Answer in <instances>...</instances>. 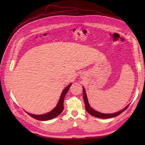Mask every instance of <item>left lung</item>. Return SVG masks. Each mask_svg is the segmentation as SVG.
I'll list each match as a JSON object with an SVG mask.
<instances>
[{"label": "left lung", "instance_id": "left-lung-1", "mask_svg": "<svg viewBox=\"0 0 145 145\" xmlns=\"http://www.w3.org/2000/svg\"><path fill=\"white\" fill-rule=\"evenodd\" d=\"M83 99H84V102H85V109L86 110L93 116L98 118H101V119H107V118H114L116 117L117 116H118L119 115H120V113H122L123 112H124L127 108L128 106H127L124 109H123L122 110H121L116 113H111V114H105V113H100L99 112L95 110H94L93 109H92V108L90 107L89 103L88 102V100L87 98V96H86V91L85 88L83 87Z\"/></svg>", "mask_w": 145, "mask_h": 145}]
</instances>
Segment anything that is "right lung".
<instances>
[{"label":"right lung","mask_w":145,"mask_h":145,"mask_svg":"<svg viewBox=\"0 0 145 145\" xmlns=\"http://www.w3.org/2000/svg\"><path fill=\"white\" fill-rule=\"evenodd\" d=\"M71 85H72V83H71V84L69 85L63 90V91L62 93V95H61V96H60L59 102L57 103L56 106L50 112L47 113L46 114H44V115H33V114L29 113L28 112H26V113L28 114L29 116L32 117L33 118H34L35 119H37V120H42V121L50 120L52 119H53V118L57 117L63 110V109H64V108H63L64 98H65V96L66 95L67 92H68L69 89L70 87L71 86Z\"/></svg>","instance_id":"right-lung-1"}]
</instances>
